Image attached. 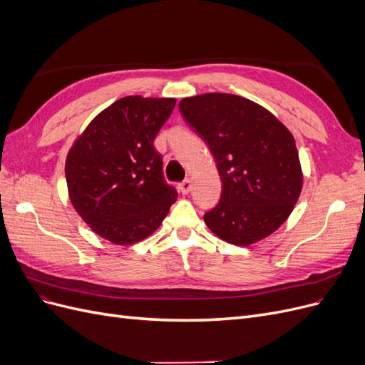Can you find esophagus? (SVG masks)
Masks as SVG:
<instances>
[{
	"mask_svg": "<svg viewBox=\"0 0 365 365\" xmlns=\"http://www.w3.org/2000/svg\"><path fill=\"white\" fill-rule=\"evenodd\" d=\"M180 190L182 195H187L192 190V181L190 180H184L182 182H180Z\"/></svg>",
	"mask_w": 365,
	"mask_h": 365,
	"instance_id": "34e87169",
	"label": "esophagus"
}]
</instances>
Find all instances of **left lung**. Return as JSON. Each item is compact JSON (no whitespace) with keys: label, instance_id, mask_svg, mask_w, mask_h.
I'll list each match as a JSON object with an SVG mask.
<instances>
[{"label":"left lung","instance_id":"left-lung-1","mask_svg":"<svg viewBox=\"0 0 365 365\" xmlns=\"http://www.w3.org/2000/svg\"><path fill=\"white\" fill-rule=\"evenodd\" d=\"M180 111L207 143L222 181L219 202L204 215L207 227L242 247L274 233L303 187L291 132L267 109L235 94L187 97Z\"/></svg>","mask_w":365,"mask_h":365}]
</instances>
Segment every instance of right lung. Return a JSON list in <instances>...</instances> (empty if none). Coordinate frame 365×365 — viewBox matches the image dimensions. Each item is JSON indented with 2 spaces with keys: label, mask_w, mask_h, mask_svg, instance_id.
Instances as JSON below:
<instances>
[{
  "label": "right lung",
  "mask_w": 365,
  "mask_h": 365,
  "mask_svg": "<svg viewBox=\"0 0 365 365\" xmlns=\"http://www.w3.org/2000/svg\"><path fill=\"white\" fill-rule=\"evenodd\" d=\"M175 98L128 96L98 114L65 163L68 195L94 233L117 245L150 236L178 193L164 181L153 140Z\"/></svg>",
  "instance_id": "right-lung-1"
}]
</instances>
